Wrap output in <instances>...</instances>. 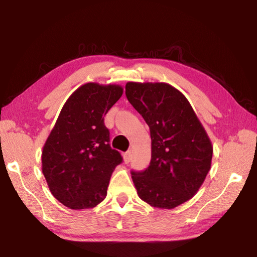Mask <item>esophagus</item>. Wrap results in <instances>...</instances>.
Wrapping results in <instances>:
<instances>
[{"label":"esophagus","instance_id":"esophagus-1","mask_svg":"<svg viewBox=\"0 0 257 257\" xmlns=\"http://www.w3.org/2000/svg\"><path fill=\"white\" fill-rule=\"evenodd\" d=\"M130 160H132V152H125V153H123V161L124 163H129Z\"/></svg>","mask_w":257,"mask_h":257}]
</instances>
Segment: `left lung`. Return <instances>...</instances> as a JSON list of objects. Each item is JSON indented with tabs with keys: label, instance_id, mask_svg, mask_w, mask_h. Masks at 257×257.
<instances>
[{
	"label": "left lung",
	"instance_id": "1",
	"mask_svg": "<svg viewBox=\"0 0 257 257\" xmlns=\"http://www.w3.org/2000/svg\"><path fill=\"white\" fill-rule=\"evenodd\" d=\"M125 96L149 124L152 139L150 167L132 172L138 196L153 207L179 206L210 171L211 139L185 95L167 82L129 81Z\"/></svg>",
	"mask_w": 257,
	"mask_h": 257
}]
</instances>
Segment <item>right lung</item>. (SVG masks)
<instances>
[{
	"label": "right lung",
	"mask_w": 257,
	"mask_h": 257,
	"mask_svg": "<svg viewBox=\"0 0 257 257\" xmlns=\"http://www.w3.org/2000/svg\"><path fill=\"white\" fill-rule=\"evenodd\" d=\"M122 86L87 82L61 110L42 151V171L52 195L71 210L104 201L112 172L122 162L112 150L104 115L122 96Z\"/></svg>",
	"instance_id": "1"
}]
</instances>
